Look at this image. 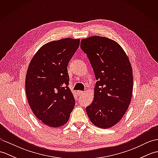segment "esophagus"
Segmentation results:
<instances>
[{"label": "esophagus", "instance_id": "34e87169", "mask_svg": "<svg viewBox=\"0 0 158 158\" xmlns=\"http://www.w3.org/2000/svg\"><path fill=\"white\" fill-rule=\"evenodd\" d=\"M83 93L84 92H83V91H77V94H78L79 96H81Z\"/></svg>", "mask_w": 158, "mask_h": 158}]
</instances>
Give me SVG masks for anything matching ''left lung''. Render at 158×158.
<instances>
[{"instance_id": "left-lung-1", "label": "left lung", "mask_w": 158, "mask_h": 158, "mask_svg": "<svg viewBox=\"0 0 158 158\" xmlns=\"http://www.w3.org/2000/svg\"><path fill=\"white\" fill-rule=\"evenodd\" d=\"M80 46L97 80L94 98L86 107L87 114L95 126L109 128L122 118L132 98L133 76L129 59L118 43L102 36L82 39Z\"/></svg>"}]
</instances>
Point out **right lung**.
<instances>
[{"mask_svg": "<svg viewBox=\"0 0 158 158\" xmlns=\"http://www.w3.org/2000/svg\"><path fill=\"white\" fill-rule=\"evenodd\" d=\"M79 43V39L70 38L49 42L29 64L25 83L29 105L35 116L50 127L64 125L75 105L67 66Z\"/></svg>", "mask_w": 158, "mask_h": 158, "instance_id": "right-lung-1", "label": "right lung"}]
</instances>
